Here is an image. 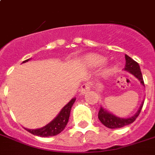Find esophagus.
I'll use <instances>...</instances> for the list:
<instances>
[{"mask_svg": "<svg viewBox=\"0 0 155 155\" xmlns=\"http://www.w3.org/2000/svg\"><path fill=\"white\" fill-rule=\"evenodd\" d=\"M89 90H90L89 84H84L81 86V87H80V93H81L82 95H84L85 94V93H87Z\"/></svg>", "mask_w": 155, "mask_h": 155, "instance_id": "esophagus-1", "label": "esophagus"}]
</instances>
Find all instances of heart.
Returning a JSON list of instances; mask_svg holds the SVG:
<instances>
[{
    "mask_svg": "<svg viewBox=\"0 0 155 155\" xmlns=\"http://www.w3.org/2000/svg\"><path fill=\"white\" fill-rule=\"evenodd\" d=\"M84 60V63L85 65L91 68H95L99 67L100 65H101L102 63L104 61V58L103 56L97 54H88L87 55H85L83 58ZM111 71L110 67H108V65L104 66L103 68L101 69V74L103 75H106L109 74Z\"/></svg>",
    "mask_w": 155,
    "mask_h": 155,
    "instance_id": "1",
    "label": "heart"
}]
</instances>
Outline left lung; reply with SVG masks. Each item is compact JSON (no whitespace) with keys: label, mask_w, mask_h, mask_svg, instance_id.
Segmentation results:
<instances>
[{"label":"left lung","mask_w":155,"mask_h":155,"mask_svg":"<svg viewBox=\"0 0 155 155\" xmlns=\"http://www.w3.org/2000/svg\"><path fill=\"white\" fill-rule=\"evenodd\" d=\"M125 67L124 68L125 71H127L128 72H130L134 77L137 78V80H139V82L141 83V84L145 87L144 81H143L142 74L141 72L139 64L136 61L130 58V56H128L127 54H125ZM143 103L144 102H142L137 113L129 118H122L117 117V116L113 115V113H110V112H108V110H106L105 108H104L101 106V108H100L99 113H98V118H99L100 121L104 126L109 128V129H118V128L124 127L125 125H128L133 123L137 119V117L141 113L142 106H143Z\"/></svg>","instance_id":"obj_1"}]
</instances>
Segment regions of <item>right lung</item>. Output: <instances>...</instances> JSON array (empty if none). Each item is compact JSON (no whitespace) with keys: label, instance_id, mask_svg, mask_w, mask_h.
I'll return each instance as SVG.
<instances>
[{"label":"right lung","instance_id":"1","mask_svg":"<svg viewBox=\"0 0 155 155\" xmlns=\"http://www.w3.org/2000/svg\"><path fill=\"white\" fill-rule=\"evenodd\" d=\"M29 60H30V58L23 61L22 63H26ZM75 99L76 98H72L71 100L70 101L61 109V111L58 115L56 116L55 118L53 119L51 122L48 123L47 125L39 128V129H36V130H30V129H26V128L25 129L30 134L36 135V136H39V137H51V136H55V135L60 134L65 129L66 125L68 124L69 117H70L71 109L73 104L75 103Z\"/></svg>","mask_w":155,"mask_h":155}]
</instances>
